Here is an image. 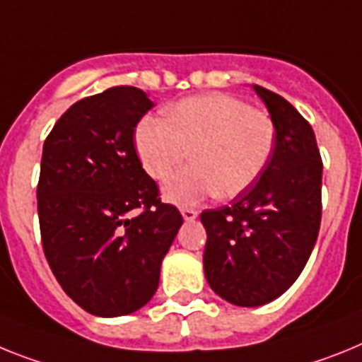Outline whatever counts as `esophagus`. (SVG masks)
<instances>
[{
    "mask_svg": "<svg viewBox=\"0 0 362 362\" xmlns=\"http://www.w3.org/2000/svg\"><path fill=\"white\" fill-rule=\"evenodd\" d=\"M182 216H184L185 222H193L199 216V213L194 211V209H189V207H185V209H182Z\"/></svg>",
    "mask_w": 362,
    "mask_h": 362,
    "instance_id": "34e87169",
    "label": "esophagus"
}]
</instances>
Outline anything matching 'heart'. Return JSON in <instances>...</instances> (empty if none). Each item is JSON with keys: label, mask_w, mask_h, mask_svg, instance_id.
I'll return each instance as SVG.
<instances>
[{"label": "heart", "mask_w": 362, "mask_h": 362, "mask_svg": "<svg viewBox=\"0 0 362 362\" xmlns=\"http://www.w3.org/2000/svg\"><path fill=\"white\" fill-rule=\"evenodd\" d=\"M275 138L268 112L229 94H206L171 105L165 120L142 118L134 129V149L155 180H165L191 151L193 165L163 185V199L194 206L215 193L233 199L250 189L272 158Z\"/></svg>", "instance_id": "obj_1"}]
</instances>
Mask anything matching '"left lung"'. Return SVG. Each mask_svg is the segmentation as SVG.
<instances>
[{
  "label": "left lung",
  "mask_w": 362,
  "mask_h": 362,
  "mask_svg": "<svg viewBox=\"0 0 362 362\" xmlns=\"http://www.w3.org/2000/svg\"><path fill=\"white\" fill-rule=\"evenodd\" d=\"M253 90L276 129L272 158L250 189L200 215L207 282L242 308L272 303L297 281L319 235L322 185L312 125L279 94L259 86Z\"/></svg>",
  "instance_id": "1"
}]
</instances>
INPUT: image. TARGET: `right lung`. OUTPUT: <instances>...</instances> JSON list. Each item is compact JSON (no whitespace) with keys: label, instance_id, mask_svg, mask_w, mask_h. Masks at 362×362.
Returning a JSON list of instances; mask_svg holds the SVG:
<instances>
[{"label":"right lung","instance_id":"add662e5","mask_svg":"<svg viewBox=\"0 0 362 362\" xmlns=\"http://www.w3.org/2000/svg\"><path fill=\"white\" fill-rule=\"evenodd\" d=\"M153 107L136 87H111L69 107L43 144V251L65 293L90 315L146 306L184 222L160 202L134 149V127Z\"/></svg>","mask_w":362,"mask_h":362}]
</instances>
